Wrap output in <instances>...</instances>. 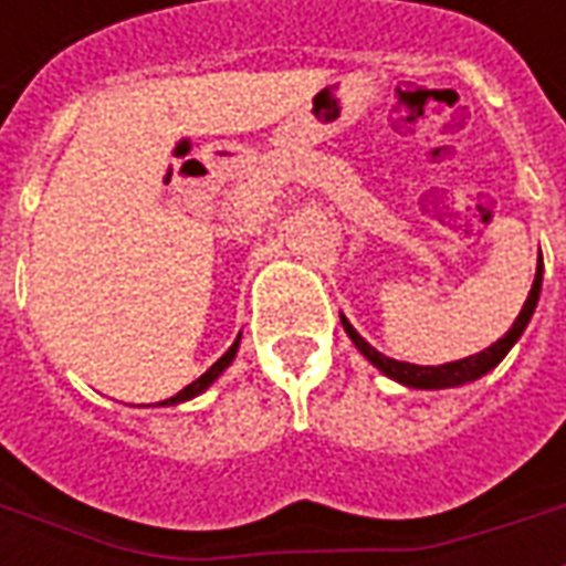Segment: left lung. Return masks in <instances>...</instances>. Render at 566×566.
I'll return each instance as SVG.
<instances>
[{"label": "left lung", "instance_id": "8db88e82", "mask_svg": "<svg viewBox=\"0 0 566 566\" xmlns=\"http://www.w3.org/2000/svg\"><path fill=\"white\" fill-rule=\"evenodd\" d=\"M539 289H543V255H539L537 262V274H534V286L527 292V301L522 304V313L515 316V323L510 332L503 334L501 340H494L489 349H482L476 356L468 358H458V361H447V365H410V361H398V358L382 356L379 349L361 337V334L353 328V323L340 316V323H344V332L349 334V340L356 344V349L361 356L368 358L370 365L377 370H382L386 377L395 379V382H401L407 389H455V386H464V382H473V379L485 377L489 370H494L503 361V356L510 353L515 346V340L522 337V332L531 323V316L537 311V301H539Z\"/></svg>", "mask_w": 566, "mask_h": 566}]
</instances>
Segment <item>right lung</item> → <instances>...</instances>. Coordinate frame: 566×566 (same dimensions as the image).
<instances>
[{
	"mask_svg": "<svg viewBox=\"0 0 566 566\" xmlns=\"http://www.w3.org/2000/svg\"><path fill=\"white\" fill-rule=\"evenodd\" d=\"M238 346H241V334H238V337H234V344L229 346V349H226V356L217 358V361H213V365H210V368L196 379V382H189L187 389L177 391L175 398H168V401H159V407H175V403L192 401L196 395H201V391H208L210 386H213V382H217V379L222 377V370L229 368V365H232V361H234V356H238Z\"/></svg>",
	"mask_w": 566,
	"mask_h": 566,
	"instance_id": "obj_1",
	"label": "right lung"
}]
</instances>
